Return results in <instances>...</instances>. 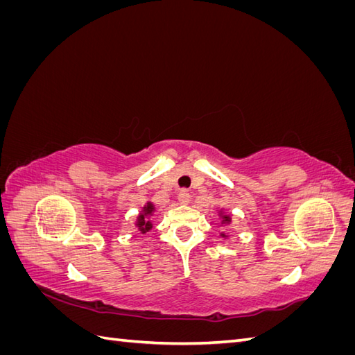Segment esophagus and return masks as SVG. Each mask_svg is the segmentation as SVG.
Masks as SVG:
<instances>
[{
    "instance_id": "esophagus-1",
    "label": "esophagus",
    "mask_w": 355,
    "mask_h": 355,
    "mask_svg": "<svg viewBox=\"0 0 355 355\" xmlns=\"http://www.w3.org/2000/svg\"><path fill=\"white\" fill-rule=\"evenodd\" d=\"M178 201L180 204H188V201H189V192L185 191V189H180L179 194H178Z\"/></svg>"
}]
</instances>
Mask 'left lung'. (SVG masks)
I'll list each match as a JSON object with an SVG mask.
<instances>
[{
  "label": "left lung",
  "instance_id": "obj_1",
  "mask_svg": "<svg viewBox=\"0 0 355 355\" xmlns=\"http://www.w3.org/2000/svg\"><path fill=\"white\" fill-rule=\"evenodd\" d=\"M218 213H219V218H220V225H222V227H227V225H230V223L232 222V219H231V214L225 213L223 210H219ZM220 237H222V239H228V235L225 234V232H220Z\"/></svg>",
  "mask_w": 355,
  "mask_h": 355
}]
</instances>
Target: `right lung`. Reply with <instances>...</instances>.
<instances>
[{"mask_svg":"<svg viewBox=\"0 0 355 355\" xmlns=\"http://www.w3.org/2000/svg\"><path fill=\"white\" fill-rule=\"evenodd\" d=\"M154 211H155L154 204L151 201H148L145 206L142 207L141 213H139V216L136 218V223L135 225H136V228L141 231V234H145V232L153 230V222H151V219H149V218L153 216Z\"/></svg>","mask_w":355,"mask_h":355,"instance_id":"obj_1","label":"right lung"}]
</instances>
